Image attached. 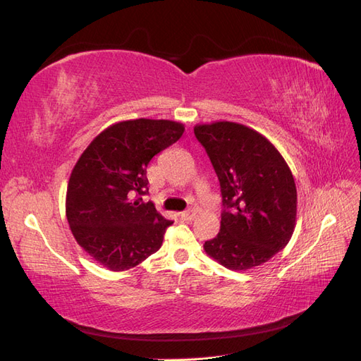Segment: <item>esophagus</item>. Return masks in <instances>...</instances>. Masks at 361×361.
<instances>
[{
  "label": "esophagus",
  "instance_id": "34e87169",
  "mask_svg": "<svg viewBox=\"0 0 361 361\" xmlns=\"http://www.w3.org/2000/svg\"><path fill=\"white\" fill-rule=\"evenodd\" d=\"M179 216L182 218L183 221H191L192 218H194V211H191V209H188V211H183V212H180V214H179Z\"/></svg>",
  "mask_w": 361,
  "mask_h": 361
}]
</instances>
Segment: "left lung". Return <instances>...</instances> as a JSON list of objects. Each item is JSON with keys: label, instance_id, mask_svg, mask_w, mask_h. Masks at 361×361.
Masks as SVG:
<instances>
[{"label": "left lung", "instance_id": "8db88e82", "mask_svg": "<svg viewBox=\"0 0 361 361\" xmlns=\"http://www.w3.org/2000/svg\"><path fill=\"white\" fill-rule=\"evenodd\" d=\"M194 134L220 180L224 207L220 232L204 251L233 271L265 264L286 247L297 220V187L286 161L244 125H197Z\"/></svg>", "mask_w": 361, "mask_h": 361}]
</instances>
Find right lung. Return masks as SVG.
I'll return each mask as SVG.
<instances>
[{"instance_id": "obj_1", "label": "right lung", "mask_w": 361, "mask_h": 361, "mask_svg": "<svg viewBox=\"0 0 361 361\" xmlns=\"http://www.w3.org/2000/svg\"><path fill=\"white\" fill-rule=\"evenodd\" d=\"M183 130L171 120L118 122L102 130L75 164L66 216L76 243L104 268L126 271L161 248L173 221L141 199L149 192L146 169Z\"/></svg>"}]
</instances>
